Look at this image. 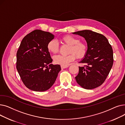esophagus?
I'll return each instance as SVG.
<instances>
[{
  "label": "esophagus",
  "mask_w": 125,
  "mask_h": 125,
  "mask_svg": "<svg viewBox=\"0 0 125 125\" xmlns=\"http://www.w3.org/2000/svg\"><path fill=\"white\" fill-rule=\"evenodd\" d=\"M69 66L68 65H61V67L62 69H64V68H67Z\"/></svg>",
  "instance_id": "1"
}]
</instances>
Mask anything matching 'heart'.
<instances>
[{"label":"heart","instance_id":"b5f03b06","mask_svg":"<svg viewBox=\"0 0 125 125\" xmlns=\"http://www.w3.org/2000/svg\"><path fill=\"white\" fill-rule=\"evenodd\" d=\"M61 41L64 43L69 45L68 52L67 55H58L54 57V61L55 63L61 65H67L69 62L73 61L76 57L78 59L83 58L86 55L88 47L87 44L80 39L71 35H64L61 38ZM59 44L55 39L51 40L47 44L48 50L52 54H56L58 52Z\"/></svg>","mask_w":125,"mask_h":125}]
</instances>
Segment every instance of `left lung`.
Listing matches in <instances>:
<instances>
[{
    "instance_id": "obj_1",
    "label": "left lung",
    "mask_w": 125,
    "mask_h": 125,
    "mask_svg": "<svg viewBox=\"0 0 125 125\" xmlns=\"http://www.w3.org/2000/svg\"><path fill=\"white\" fill-rule=\"evenodd\" d=\"M73 33L84 37L88 45L86 55L79 62L83 66L79 67V72L75 77L76 81L85 89L98 87L104 82L112 68V47L107 39L98 33L84 30Z\"/></svg>"
}]
</instances>
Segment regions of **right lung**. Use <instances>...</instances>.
<instances>
[{"instance_id": "right-lung-1", "label": "right lung", "mask_w": 125, "mask_h": 125, "mask_svg": "<svg viewBox=\"0 0 125 125\" xmlns=\"http://www.w3.org/2000/svg\"><path fill=\"white\" fill-rule=\"evenodd\" d=\"M54 38L49 32L35 30L22 39L17 52L16 67L25 86L34 91L49 89L55 82L60 65L52 61L47 49L48 42Z\"/></svg>"}]
</instances>
